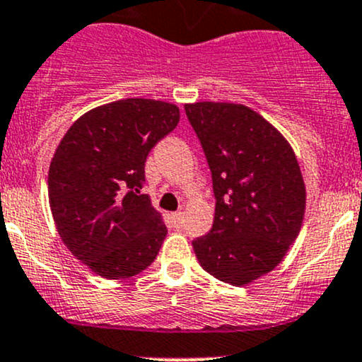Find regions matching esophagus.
Returning <instances> with one entry per match:
<instances>
[{
    "label": "esophagus",
    "mask_w": 362,
    "mask_h": 362,
    "mask_svg": "<svg viewBox=\"0 0 362 362\" xmlns=\"http://www.w3.org/2000/svg\"><path fill=\"white\" fill-rule=\"evenodd\" d=\"M172 220H173L175 226H177V228H180V226L184 225V213H182V211L173 213V214H172Z\"/></svg>",
    "instance_id": "obj_1"
}]
</instances>
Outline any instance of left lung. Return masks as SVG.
<instances>
[{
    "mask_svg": "<svg viewBox=\"0 0 362 362\" xmlns=\"http://www.w3.org/2000/svg\"><path fill=\"white\" fill-rule=\"evenodd\" d=\"M213 175V228L192 242L202 269L242 287L275 269L303 226L305 185L284 134L249 106L185 105Z\"/></svg>",
    "mask_w": 362,
    "mask_h": 362,
    "instance_id": "left-lung-1",
    "label": "left lung"
}]
</instances>
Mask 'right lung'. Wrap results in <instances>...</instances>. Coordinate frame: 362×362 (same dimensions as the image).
I'll list each match as a JSON object with an SVG mask.
<instances>
[{"label": "right lung", "mask_w": 362, "mask_h": 362, "mask_svg": "<svg viewBox=\"0 0 362 362\" xmlns=\"http://www.w3.org/2000/svg\"><path fill=\"white\" fill-rule=\"evenodd\" d=\"M178 122L173 103L120 99L78 117L54 151L47 197L57 232L106 280L136 276L160 252L168 230L141 187L149 151Z\"/></svg>", "instance_id": "1"}]
</instances>
